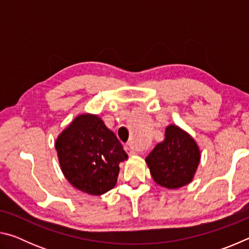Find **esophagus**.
Here are the masks:
<instances>
[{
	"instance_id": "esophagus-1",
	"label": "esophagus",
	"mask_w": 249,
	"mask_h": 249,
	"mask_svg": "<svg viewBox=\"0 0 249 249\" xmlns=\"http://www.w3.org/2000/svg\"><path fill=\"white\" fill-rule=\"evenodd\" d=\"M124 149H125L126 153H127L129 156H135V155H137V151L135 150L134 148H132V147H130L129 145H126V146L124 147Z\"/></svg>"
}]
</instances>
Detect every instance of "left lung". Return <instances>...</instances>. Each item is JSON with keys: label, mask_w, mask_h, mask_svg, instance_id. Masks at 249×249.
I'll return each mask as SVG.
<instances>
[{"label": "left lung", "mask_w": 249, "mask_h": 249, "mask_svg": "<svg viewBox=\"0 0 249 249\" xmlns=\"http://www.w3.org/2000/svg\"><path fill=\"white\" fill-rule=\"evenodd\" d=\"M200 150L195 140L176 125H169L165 141L147 156L153 179L161 187L177 189L190 183L200 162Z\"/></svg>", "instance_id": "left-lung-1"}]
</instances>
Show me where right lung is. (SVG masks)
Wrapping results in <instances>:
<instances>
[{
  "label": "right lung",
  "instance_id": "obj_1",
  "mask_svg": "<svg viewBox=\"0 0 249 249\" xmlns=\"http://www.w3.org/2000/svg\"><path fill=\"white\" fill-rule=\"evenodd\" d=\"M56 149L67 180L92 196L115 187L120 162L128 158L115 134L91 114L75 117L58 136Z\"/></svg>",
  "mask_w": 249,
  "mask_h": 249
}]
</instances>
